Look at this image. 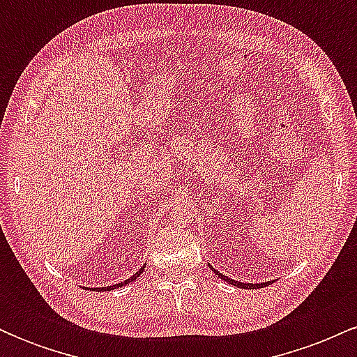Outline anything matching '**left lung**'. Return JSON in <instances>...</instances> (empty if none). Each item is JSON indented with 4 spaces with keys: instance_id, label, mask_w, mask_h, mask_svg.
<instances>
[{
    "instance_id": "1",
    "label": "left lung",
    "mask_w": 357,
    "mask_h": 357,
    "mask_svg": "<svg viewBox=\"0 0 357 357\" xmlns=\"http://www.w3.org/2000/svg\"><path fill=\"white\" fill-rule=\"evenodd\" d=\"M211 270H213V272H215V273H218V277L223 278L225 282H230L231 285H235V287H240V289H260V287H264V285H268V284H272V282H264V284H241V282L231 280V278H228V277L221 275V273H220V272H216L215 268H211Z\"/></svg>"
}]
</instances>
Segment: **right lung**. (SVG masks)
Masks as SVG:
<instances>
[{
	"instance_id": "obj_1",
	"label": "right lung",
	"mask_w": 357,
	"mask_h": 357,
	"mask_svg": "<svg viewBox=\"0 0 357 357\" xmlns=\"http://www.w3.org/2000/svg\"><path fill=\"white\" fill-rule=\"evenodd\" d=\"M146 267V265H144ZM144 267H141V270H139V272H136L134 273L132 277L130 278H127V280H124V282H121V284H117V285H110V287H102V289H99V290H114V289H117V287H122V285H126V284H129V282H132V280H136V278L141 275L142 273V270H144ZM93 290H97V289H93Z\"/></svg>"
}]
</instances>
